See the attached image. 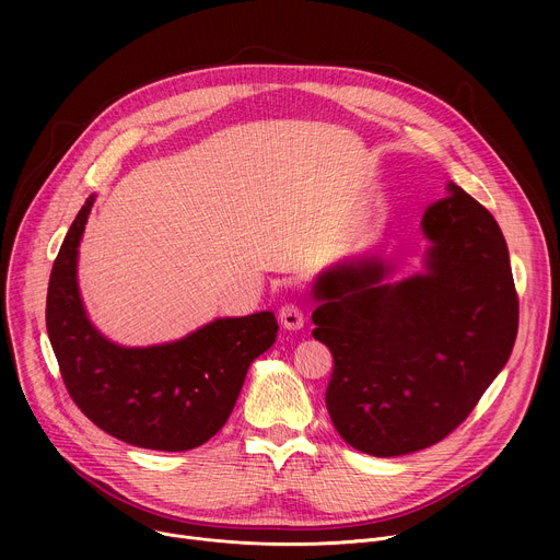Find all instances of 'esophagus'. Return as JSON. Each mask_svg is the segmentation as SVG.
<instances>
[{
    "instance_id": "34e87169",
    "label": "esophagus",
    "mask_w": 560,
    "mask_h": 560,
    "mask_svg": "<svg viewBox=\"0 0 560 560\" xmlns=\"http://www.w3.org/2000/svg\"><path fill=\"white\" fill-rule=\"evenodd\" d=\"M279 322L285 330H301L303 324H305V316H303V310L294 303H285L281 310H279Z\"/></svg>"
}]
</instances>
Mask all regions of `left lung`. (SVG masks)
Returning <instances> with one entry per match:
<instances>
[{"label":"left lung","mask_w":560,"mask_h":560,"mask_svg":"<svg viewBox=\"0 0 560 560\" xmlns=\"http://www.w3.org/2000/svg\"><path fill=\"white\" fill-rule=\"evenodd\" d=\"M428 206L423 270L392 281L381 257L318 275L312 337L330 348L326 406L341 439L372 456L443 441L505 368L518 296L497 219L454 182Z\"/></svg>","instance_id":"left-lung-1"}]
</instances>
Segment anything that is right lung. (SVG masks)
Returning <instances> with one entry per match:
<instances>
[{
    "label": "right lung",
    "instance_id": "obj_1",
    "mask_svg": "<svg viewBox=\"0 0 560 560\" xmlns=\"http://www.w3.org/2000/svg\"><path fill=\"white\" fill-rule=\"evenodd\" d=\"M95 197L74 217L52 264L46 328L77 408L110 436L145 450L186 452L228 421L250 363L277 341L272 312L214 318L188 337L148 348L108 341L77 285L79 242Z\"/></svg>",
    "mask_w": 560,
    "mask_h": 560
}]
</instances>
